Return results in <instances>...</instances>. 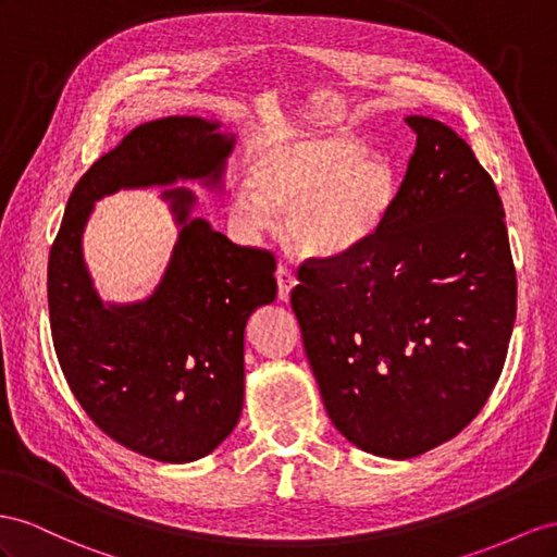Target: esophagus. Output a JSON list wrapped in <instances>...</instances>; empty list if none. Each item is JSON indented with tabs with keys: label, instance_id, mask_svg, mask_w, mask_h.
<instances>
[{
	"label": "esophagus",
	"instance_id": "obj_1",
	"mask_svg": "<svg viewBox=\"0 0 557 557\" xmlns=\"http://www.w3.org/2000/svg\"><path fill=\"white\" fill-rule=\"evenodd\" d=\"M277 277V289H280V298L282 301H289V294L296 287V275L292 273V268L287 263H280L275 270Z\"/></svg>",
	"mask_w": 557,
	"mask_h": 557
}]
</instances>
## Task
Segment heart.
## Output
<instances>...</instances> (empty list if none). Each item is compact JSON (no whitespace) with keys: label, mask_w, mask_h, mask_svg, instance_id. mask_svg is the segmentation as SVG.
<instances>
[{"label":"heart","mask_w":557,"mask_h":557,"mask_svg":"<svg viewBox=\"0 0 557 557\" xmlns=\"http://www.w3.org/2000/svg\"><path fill=\"white\" fill-rule=\"evenodd\" d=\"M253 185L231 193V219L247 235L275 225L289 211L296 247L336 259L364 249L393 216L400 176L386 152L348 136H289L253 154Z\"/></svg>","instance_id":"obj_1"}]
</instances>
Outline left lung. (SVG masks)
<instances>
[{
    "instance_id": "left-lung-1",
    "label": "left lung",
    "mask_w": 557,
    "mask_h": 557,
    "mask_svg": "<svg viewBox=\"0 0 557 557\" xmlns=\"http://www.w3.org/2000/svg\"><path fill=\"white\" fill-rule=\"evenodd\" d=\"M414 154L374 242L298 268L292 308L326 414L355 447L411 459L492 395L516 322L504 205L463 138L405 120Z\"/></svg>"
}]
</instances>
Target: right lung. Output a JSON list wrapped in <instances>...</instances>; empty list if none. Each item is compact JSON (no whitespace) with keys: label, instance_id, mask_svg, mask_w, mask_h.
Returning a JSON list of instances; mask_svg holds the SVG:
<instances>
[{"label":"right lung","instance_id":"right-lung-1","mask_svg":"<svg viewBox=\"0 0 557 557\" xmlns=\"http://www.w3.org/2000/svg\"><path fill=\"white\" fill-rule=\"evenodd\" d=\"M216 129L202 117L136 126L79 178L49 256L51 338L70 391L108 437L164 463L202 459L237 425L247 320L275 301V256L190 219V190H164L181 233L160 287L140 304L106 306L82 233L96 199L120 188L219 183L235 138Z\"/></svg>","mask_w":557,"mask_h":557}]
</instances>
